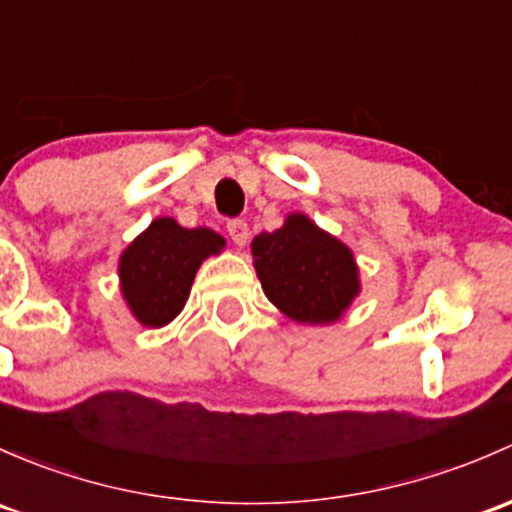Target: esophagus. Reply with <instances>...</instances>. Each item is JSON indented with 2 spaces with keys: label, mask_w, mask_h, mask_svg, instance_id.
<instances>
[{
  "label": "esophagus",
  "mask_w": 512,
  "mask_h": 512,
  "mask_svg": "<svg viewBox=\"0 0 512 512\" xmlns=\"http://www.w3.org/2000/svg\"><path fill=\"white\" fill-rule=\"evenodd\" d=\"M228 233H230V238H233L235 245L242 247L247 242V235H250V228H247V223L242 218H233V220H228Z\"/></svg>",
  "instance_id": "obj_1"
}]
</instances>
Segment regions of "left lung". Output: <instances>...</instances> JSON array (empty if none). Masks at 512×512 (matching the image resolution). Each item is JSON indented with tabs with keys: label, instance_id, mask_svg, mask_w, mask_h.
<instances>
[{
	"label": "left lung",
	"instance_id": "1",
	"mask_svg": "<svg viewBox=\"0 0 512 512\" xmlns=\"http://www.w3.org/2000/svg\"><path fill=\"white\" fill-rule=\"evenodd\" d=\"M252 260L267 299L299 324H331L358 297L353 252L304 213L252 240Z\"/></svg>",
	"mask_w": 512,
	"mask_h": 512
}]
</instances>
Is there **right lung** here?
<instances>
[{
  "mask_svg": "<svg viewBox=\"0 0 512 512\" xmlns=\"http://www.w3.org/2000/svg\"><path fill=\"white\" fill-rule=\"evenodd\" d=\"M225 240L208 228H181L174 218L152 220L120 257V289L139 324L166 326L184 309L193 277Z\"/></svg>",
  "mask_w": 512,
  "mask_h": 512,
  "instance_id": "add662e5",
  "label": "right lung"
}]
</instances>
